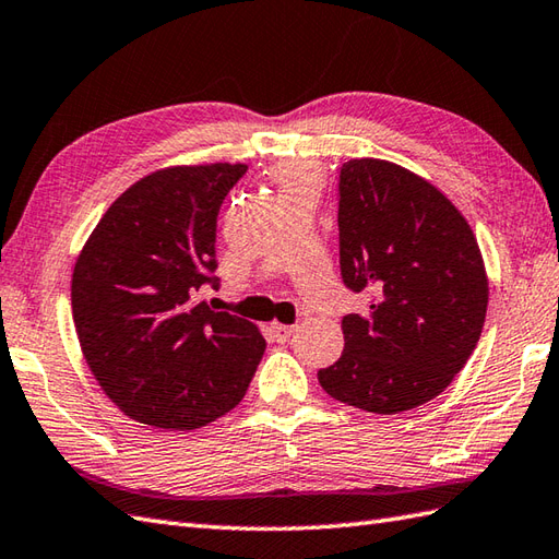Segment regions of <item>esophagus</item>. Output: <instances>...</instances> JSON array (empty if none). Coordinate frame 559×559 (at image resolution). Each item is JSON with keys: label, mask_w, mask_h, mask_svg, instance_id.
Here are the masks:
<instances>
[{"label": "esophagus", "mask_w": 559, "mask_h": 559, "mask_svg": "<svg viewBox=\"0 0 559 559\" xmlns=\"http://www.w3.org/2000/svg\"><path fill=\"white\" fill-rule=\"evenodd\" d=\"M269 333H271V338H274L276 343H288L290 335L295 333V326H285V323H271Z\"/></svg>", "instance_id": "34e87169"}]
</instances>
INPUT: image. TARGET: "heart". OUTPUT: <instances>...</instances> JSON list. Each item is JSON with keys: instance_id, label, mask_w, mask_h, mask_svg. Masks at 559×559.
Segmentation results:
<instances>
[{"instance_id": "1", "label": "heart", "mask_w": 559, "mask_h": 559, "mask_svg": "<svg viewBox=\"0 0 559 559\" xmlns=\"http://www.w3.org/2000/svg\"><path fill=\"white\" fill-rule=\"evenodd\" d=\"M274 180L281 188V194L302 188L307 183H321V168L311 162H288L274 168Z\"/></svg>"}]
</instances>
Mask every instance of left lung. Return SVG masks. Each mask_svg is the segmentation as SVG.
<instances>
[{"instance_id": "1", "label": "left lung", "mask_w": 559, "mask_h": 559, "mask_svg": "<svg viewBox=\"0 0 559 559\" xmlns=\"http://www.w3.org/2000/svg\"><path fill=\"white\" fill-rule=\"evenodd\" d=\"M338 198L341 274L371 305L343 317L345 349L319 383L357 409H414L445 391L481 338V250L457 206L400 164L345 162Z\"/></svg>"}]
</instances>
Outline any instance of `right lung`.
Masks as SVG:
<instances>
[{
	"label": "right lung",
	"instance_id": "right-lung-1",
	"mask_svg": "<svg viewBox=\"0 0 559 559\" xmlns=\"http://www.w3.org/2000/svg\"><path fill=\"white\" fill-rule=\"evenodd\" d=\"M248 164L166 166L111 202L75 259L73 323L126 417L192 431L242 400L266 341L200 300L216 288V216Z\"/></svg>",
	"mask_w": 559,
	"mask_h": 559
}]
</instances>
